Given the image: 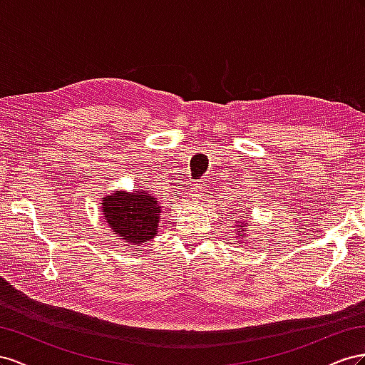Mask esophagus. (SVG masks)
<instances>
[{"label":"esophagus","instance_id":"34e87169","mask_svg":"<svg viewBox=\"0 0 365 365\" xmlns=\"http://www.w3.org/2000/svg\"><path fill=\"white\" fill-rule=\"evenodd\" d=\"M191 199L192 200H200V197H202V192H200V188H199V185H194L192 188H191Z\"/></svg>","mask_w":365,"mask_h":365}]
</instances>
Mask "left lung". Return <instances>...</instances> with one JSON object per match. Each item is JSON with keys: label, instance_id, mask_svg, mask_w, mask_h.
I'll return each instance as SVG.
<instances>
[{"label": "left lung", "instance_id": "1", "mask_svg": "<svg viewBox=\"0 0 365 365\" xmlns=\"http://www.w3.org/2000/svg\"><path fill=\"white\" fill-rule=\"evenodd\" d=\"M251 226L249 223V218H243L242 215L237 218L234 222V227H235V240L238 242V245H243V243H251L247 238V227Z\"/></svg>", "mask_w": 365, "mask_h": 365}]
</instances>
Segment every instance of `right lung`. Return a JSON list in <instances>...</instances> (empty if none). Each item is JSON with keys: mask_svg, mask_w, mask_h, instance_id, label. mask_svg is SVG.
Masks as SVG:
<instances>
[{"mask_svg": "<svg viewBox=\"0 0 365 365\" xmlns=\"http://www.w3.org/2000/svg\"><path fill=\"white\" fill-rule=\"evenodd\" d=\"M101 207L111 232L125 243L142 246L159 232L162 210L148 191L118 190L103 197Z\"/></svg>", "mask_w": 365, "mask_h": 365, "instance_id": "1", "label": "right lung"}]
</instances>
